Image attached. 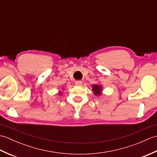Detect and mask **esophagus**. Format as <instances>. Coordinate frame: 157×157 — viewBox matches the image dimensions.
Here are the masks:
<instances>
[{
  "label": "esophagus",
  "instance_id": "esophagus-1",
  "mask_svg": "<svg viewBox=\"0 0 157 157\" xmlns=\"http://www.w3.org/2000/svg\"><path fill=\"white\" fill-rule=\"evenodd\" d=\"M75 84L78 86H80L82 85V81H77V82H75Z\"/></svg>",
  "mask_w": 157,
  "mask_h": 157
}]
</instances>
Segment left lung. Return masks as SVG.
Segmentation results:
<instances>
[{
  "mask_svg": "<svg viewBox=\"0 0 157 157\" xmlns=\"http://www.w3.org/2000/svg\"><path fill=\"white\" fill-rule=\"evenodd\" d=\"M92 90L94 92V94L96 96H100L102 94V86L100 84L97 85H93L92 86Z\"/></svg>",
  "mask_w": 157,
  "mask_h": 157,
  "instance_id": "8db88e82",
  "label": "left lung"
}]
</instances>
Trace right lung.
Listing matches in <instances>:
<instances>
[{
  "label": "right lung",
  "instance_id": "obj_1",
  "mask_svg": "<svg viewBox=\"0 0 157 157\" xmlns=\"http://www.w3.org/2000/svg\"><path fill=\"white\" fill-rule=\"evenodd\" d=\"M59 94H60V95H61V94H62V93H61V92H59Z\"/></svg>",
  "mask_w": 157,
  "mask_h": 157
}]
</instances>
